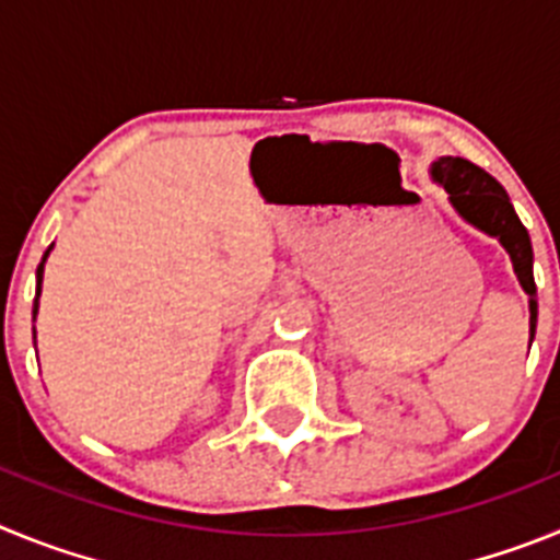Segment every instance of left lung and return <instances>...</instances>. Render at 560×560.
I'll return each instance as SVG.
<instances>
[{
    "mask_svg": "<svg viewBox=\"0 0 560 560\" xmlns=\"http://www.w3.org/2000/svg\"><path fill=\"white\" fill-rule=\"evenodd\" d=\"M432 182L448 192V201H452V207L465 224L477 226L485 235L497 237L502 249L508 252L513 271L518 277V285L524 289L527 305H530L533 341L538 323L536 280H533V244L504 187L493 179L491 173H485L482 167H477L468 160H459V156H440L432 165Z\"/></svg>",
    "mask_w": 560,
    "mask_h": 560,
    "instance_id": "left-lung-1",
    "label": "left lung"
}]
</instances>
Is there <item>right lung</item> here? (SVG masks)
I'll list each match as a JSON object with an SVG mask.
<instances>
[{
  "mask_svg": "<svg viewBox=\"0 0 560 560\" xmlns=\"http://www.w3.org/2000/svg\"><path fill=\"white\" fill-rule=\"evenodd\" d=\"M49 252H52V246H49L47 252H44L42 264H38L36 269V300H33V323H36V314H38V296H42V280H44V264H47ZM33 339H36V328H33Z\"/></svg>",
  "mask_w": 560,
  "mask_h": 560,
  "instance_id": "add662e5",
  "label": "right lung"
}]
</instances>
